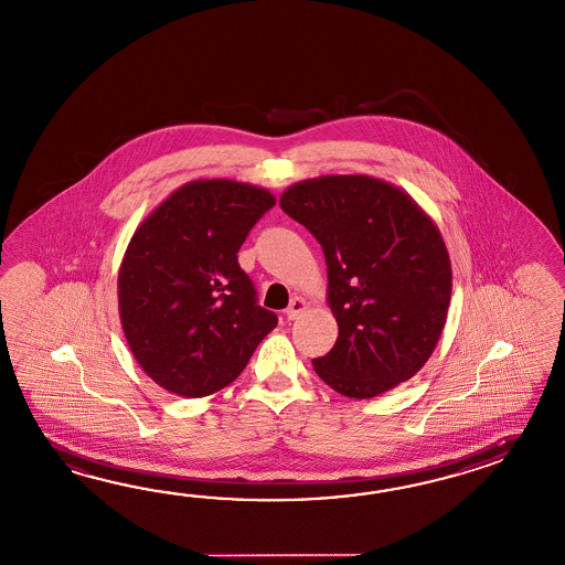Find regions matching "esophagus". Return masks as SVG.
Here are the masks:
<instances>
[{
  "instance_id": "obj_1",
  "label": "esophagus",
  "mask_w": 565,
  "mask_h": 565,
  "mask_svg": "<svg viewBox=\"0 0 565 565\" xmlns=\"http://www.w3.org/2000/svg\"><path fill=\"white\" fill-rule=\"evenodd\" d=\"M307 305L309 302L305 301L302 297H295L292 301H290L289 307H287V311H285V316H287V319H297V317L301 316V313H305V309H307Z\"/></svg>"
}]
</instances>
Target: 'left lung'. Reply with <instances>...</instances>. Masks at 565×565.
<instances>
[{
  "label": "left lung",
  "mask_w": 565,
  "mask_h": 565,
  "mask_svg": "<svg viewBox=\"0 0 565 565\" xmlns=\"http://www.w3.org/2000/svg\"><path fill=\"white\" fill-rule=\"evenodd\" d=\"M280 207L321 244L338 340L319 379L372 398L413 379L434 354L451 299V263L434 220L394 184L326 174L290 184Z\"/></svg>",
  "instance_id": "8db88e82"
}]
</instances>
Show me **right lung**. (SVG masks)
I'll return each instance as SVG.
<instances>
[{"mask_svg":"<svg viewBox=\"0 0 565 565\" xmlns=\"http://www.w3.org/2000/svg\"><path fill=\"white\" fill-rule=\"evenodd\" d=\"M270 191L230 179L191 181L134 232L118 275L119 319L131 354L164 391L186 398L236 381L276 328L237 264Z\"/></svg>","mask_w":565,"mask_h":565,"instance_id":"add662e5","label":"right lung"}]
</instances>
